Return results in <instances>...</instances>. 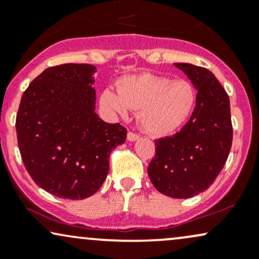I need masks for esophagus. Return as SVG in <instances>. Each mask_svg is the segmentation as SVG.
I'll list each match as a JSON object with an SVG mask.
<instances>
[{
  "mask_svg": "<svg viewBox=\"0 0 259 259\" xmlns=\"http://www.w3.org/2000/svg\"><path fill=\"white\" fill-rule=\"evenodd\" d=\"M139 138H140L139 134L133 133V132L127 133V140H129V141H135V140H138Z\"/></svg>",
  "mask_w": 259,
  "mask_h": 259,
  "instance_id": "obj_1",
  "label": "esophagus"
}]
</instances>
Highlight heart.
I'll list each match as a JSON object with an SVG mask.
<instances>
[{"label": "heart", "mask_w": 259, "mask_h": 259, "mask_svg": "<svg viewBox=\"0 0 259 259\" xmlns=\"http://www.w3.org/2000/svg\"><path fill=\"white\" fill-rule=\"evenodd\" d=\"M118 94L106 89L101 106L115 115L139 111V121L145 132L167 135L189 119L196 105V91L187 80H171L144 73L125 76L118 82Z\"/></svg>", "instance_id": "1"}]
</instances>
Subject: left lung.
I'll use <instances>...</instances> for the list:
<instances>
[{
  "label": "left lung",
  "mask_w": 259,
  "mask_h": 259,
  "mask_svg": "<svg viewBox=\"0 0 259 259\" xmlns=\"http://www.w3.org/2000/svg\"><path fill=\"white\" fill-rule=\"evenodd\" d=\"M197 90L196 106L180 132L156 140V154L147 173L153 186L173 198H190L214 183L233 142L230 101L210 70L174 63Z\"/></svg>",
  "instance_id": "left-lung-1"
}]
</instances>
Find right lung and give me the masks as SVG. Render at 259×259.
Instances as JSON below:
<instances>
[{
	"instance_id": "1",
	"label": "right lung",
	"mask_w": 259,
	"mask_h": 259,
	"mask_svg": "<svg viewBox=\"0 0 259 259\" xmlns=\"http://www.w3.org/2000/svg\"><path fill=\"white\" fill-rule=\"evenodd\" d=\"M91 64L65 63L45 69L23 94L16 129L25 169L45 191L84 200L99 191L109 154L126 140V129L95 112Z\"/></svg>"
}]
</instances>
